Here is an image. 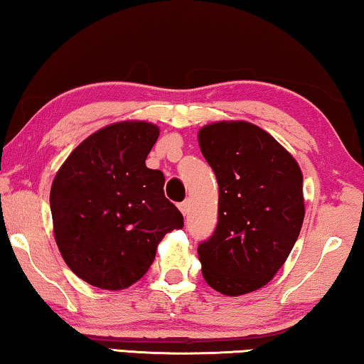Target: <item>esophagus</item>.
<instances>
[{
  "label": "esophagus",
  "mask_w": 364,
  "mask_h": 364,
  "mask_svg": "<svg viewBox=\"0 0 364 364\" xmlns=\"http://www.w3.org/2000/svg\"><path fill=\"white\" fill-rule=\"evenodd\" d=\"M188 206H190V201L188 200H183L182 203H178V210L182 211V215H187L188 213Z\"/></svg>",
  "instance_id": "1"
}]
</instances>
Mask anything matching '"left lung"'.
Masks as SVG:
<instances>
[{"instance_id":"8db88e82","label":"left lung","mask_w":364,"mask_h":364,"mask_svg":"<svg viewBox=\"0 0 364 364\" xmlns=\"http://www.w3.org/2000/svg\"><path fill=\"white\" fill-rule=\"evenodd\" d=\"M198 141L220 188L216 229L197 249L201 273L223 294L255 291L299 236L303 174L275 138L249 122L206 125Z\"/></svg>"}]
</instances>
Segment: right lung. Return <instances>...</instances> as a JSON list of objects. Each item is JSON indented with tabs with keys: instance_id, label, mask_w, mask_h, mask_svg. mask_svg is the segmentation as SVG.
I'll list each match as a JSON object with an SVG mask.
<instances>
[{
	"instance_id": "right-lung-1",
	"label": "right lung",
	"mask_w": 364,
	"mask_h": 364,
	"mask_svg": "<svg viewBox=\"0 0 364 364\" xmlns=\"http://www.w3.org/2000/svg\"><path fill=\"white\" fill-rule=\"evenodd\" d=\"M158 136L146 122L105 127L73 151L52 183L55 240L71 272L92 287L136 283L159 240L183 228L164 174L144 164Z\"/></svg>"
}]
</instances>
